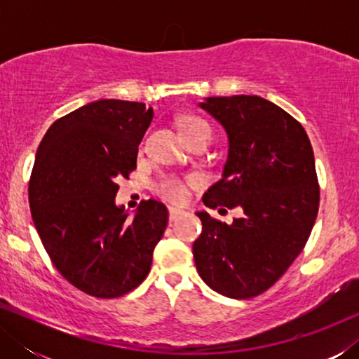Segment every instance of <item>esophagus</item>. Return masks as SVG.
Segmentation results:
<instances>
[{
    "label": "esophagus",
    "instance_id": "obj_1",
    "mask_svg": "<svg viewBox=\"0 0 359 359\" xmlns=\"http://www.w3.org/2000/svg\"><path fill=\"white\" fill-rule=\"evenodd\" d=\"M168 212H170V222H175L176 219L180 217V215H183L184 212L178 208H168Z\"/></svg>",
    "mask_w": 359,
    "mask_h": 359
}]
</instances>
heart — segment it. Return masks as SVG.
<instances>
[{"label": "heart", "instance_id": "b5f03b06", "mask_svg": "<svg viewBox=\"0 0 359 359\" xmlns=\"http://www.w3.org/2000/svg\"><path fill=\"white\" fill-rule=\"evenodd\" d=\"M199 134H205L210 137V127L208 122L201 117H186L181 122V135L184 137H194ZM199 184L198 176H188V178H180V176H163L156 181L155 191L161 198L171 203H184L189 196V188Z\"/></svg>", "mask_w": 359, "mask_h": 359}]
</instances>
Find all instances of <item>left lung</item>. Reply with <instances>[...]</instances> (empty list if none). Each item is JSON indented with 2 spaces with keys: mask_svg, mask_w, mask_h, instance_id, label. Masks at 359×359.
I'll return each instance as SVG.
<instances>
[{
  "mask_svg": "<svg viewBox=\"0 0 359 359\" xmlns=\"http://www.w3.org/2000/svg\"><path fill=\"white\" fill-rule=\"evenodd\" d=\"M227 132L222 180L203 203L240 208L225 222L198 212L203 232L193 245L199 276L232 299L262 294L306 247L318 212L320 188L311 140L291 114L259 96H217L199 102Z\"/></svg>",
  "mask_w": 359,
  "mask_h": 359,
  "instance_id": "obj_1",
  "label": "left lung"
}]
</instances>
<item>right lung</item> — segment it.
<instances>
[{"label":"right lung","mask_w":359,"mask_h":359,"mask_svg":"<svg viewBox=\"0 0 359 359\" xmlns=\"http://www.w3.org/2000/svg\"><path fill=\"white\" fill-rule=\"evenodd\" d=\"M151 119L144 102L100 100L57 119L37 149L34 225L53 266L90 296L121 297L139 286L168 224L158 201H142L134 219L114 201Z\"/></svg>","instance_id":"obj_1"}]
</instances>
